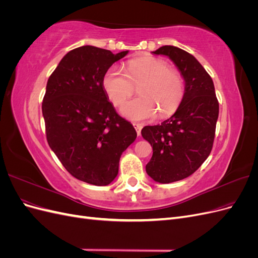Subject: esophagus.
<instances>
[{
    "mask_svg": "<svg viewBox=\"0 0 258 258\" xmlns=\"http://www.w3.org/2000/svg\"><path fill=\"white\" fill-rule=\"evenodd\" d=\"M134 127H135V129H136V131H137V135H138V136L141 135L142 124H140V123H134Z\"/></svg>",
    "mask_w": 258,
    "mask_h": 258,
    "instance_id": "obj_1",
    "label": "esophagus"
}]
</instances>
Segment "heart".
<instances>
[{
	"label": "heart",
	"mask_w": 258,
	"mask_h": 258,
	"mask_svg": "<svg viewBox=\"0 0 258 258\" xmlns=\"http://www.w3.org/2000/svg\"><path fill=\"white\" fill-rule=\"evenodd\" d=\"M102 85L115 106L124 103L138 86L139 96L121 107V114L134 121L172 115L181 105L185 83L177 70L170 69L166 61L153 57H141L128 62L124 72L111 67L105 72Z\"/></svg>",
	"instance_id": "obj_1"
}]
</instances>
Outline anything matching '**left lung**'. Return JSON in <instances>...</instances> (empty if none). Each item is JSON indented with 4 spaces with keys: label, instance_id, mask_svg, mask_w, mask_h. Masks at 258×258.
Here are the masks:
<instances>
[{
    "label": "left lung",
    "instance_id": "8db88e82",
    "mask_svg": "<svg viewBox=\"0 0 258 258\" xmlns=\"http://www.w3.org/2000/svg\"><path fill=\"white\" fill-rule=\"evenodd\" d=\"M173 61L185 81L181 105L169 119L156 126H145L142 137L153 147L146 173L154 181L168 184L191 175L212 151L218 101L211 76L192 54L162 46L153 51Z\"/></svg>",
    "mask_w": 258,
    "mask_h": 258
}]
</instances>
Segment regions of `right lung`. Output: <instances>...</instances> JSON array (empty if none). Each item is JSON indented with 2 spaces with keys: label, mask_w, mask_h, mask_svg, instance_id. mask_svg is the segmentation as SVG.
<instances>
[{
  "label": "right lung",
  "mask_w": 258,
  "mask_h": 258,
  "mask_svg": "<svg viewBox=\"0 0 258 258\" xmlns=\"http://www.w3.org/2000/svg\"><path fill=\"white\" fill-rule=\"evenodd\" d=\"M127 53L89 45L75 48L61 59L46 86L42 111L47 142L68 172L88 184L113 182L122 152L137 138L102 85L105 72Z\"/></svg>",
  "instance_id": "right-lung-1"
}]
</instances>
